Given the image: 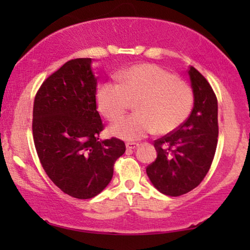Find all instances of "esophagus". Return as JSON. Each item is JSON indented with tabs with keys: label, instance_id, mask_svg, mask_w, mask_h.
Here are the masks:
<instances>
[{
	"label": "esophagus",
	"instance_id": "esophagus-1",
	"mask_svg": "<svg viewBox=\"0 0 250 250\" xmlns=\"http://www.w3.org/2000/svg\"><path fill=\"white\" fill-rule=\"evenodd\" d=\"M139 146V143H134V142H128L126 143V149L127 150H133V149H136Z\"/></svg>",
	"mask_w": 250,
	"mask_h": 250
}]
</instances>
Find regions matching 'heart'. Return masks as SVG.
<instances>
[{"label": "heart", "mask_w": 250, "mask_h": 250, "mask_svg": "<svg viewBox=\"0 0 250 250\" xmlns=\"http://www.w3.org/2000/svg\"><path fill=\"white\" fill-rule=\"evenodd\" d=\"M118 84L102 83L97 90L99 111L116 122L135 102L136 114L109 128L116 138L134 141L157 132L168 134L187 121L193 91L187 82L152 63H140L116 75Z\"/></svg>", "instance_id": "b5f03b06"}]
</instances>
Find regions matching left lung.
<instances>
[{
  "instance_id": "1",
  "label": "left lung",
  "mask_w": 250,
  "mask_h": 250,
  "mask_svg": "<svg viewBox=\"0 0 250 250\" xmlns=\"http://www.w3.org/2000/svg\"><path fill=\"white\" fill-rule=\"evenodd\" d=\"M189 76L194 104L186 122L155 141L157 158L146 167L157 190L179 197L193 190L206 176L217 146V99L208 81L194 67Z\"/></svg>"
}]
</instances>
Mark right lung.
<instances>
[{"mask_svg":"<svg viewBox=\"0 0 250 250\" xmlns=\"http://www.w3.org/2000/svg\"><path fill=\"white\" fill-rule=\"evenodd\" d=\"M91 58L67 61L37 91L33 138L37 156L51 181L64 193L90 199L108 186L125 143L99 140L104 131L97 110V77Z\"/></svg>","mask_w":250,"mask_h":250,"instance_id":"obj_1","label":"right lung"}]
</instances>
